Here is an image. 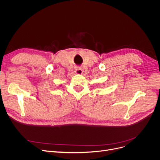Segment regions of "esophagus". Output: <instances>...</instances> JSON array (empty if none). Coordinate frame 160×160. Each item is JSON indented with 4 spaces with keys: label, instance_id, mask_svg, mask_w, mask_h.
<instances>
[{
    "label": "esophagus",
    "instance_id": "obj_1",
    "mask_svg": "<svg viewBox=\"0 0 160 160\" xmlns=\"http://www.w3.org/2000/svg\"><path fill=\"white\" fill-rule=\"evenodd\" d=\"M74 72L76 74H82L83 72V69L82 68H80V67H77V68L75 69Z\"/></svg>",
    "mask_w": 160,
    "mask_h": 160
}]
</instances>
